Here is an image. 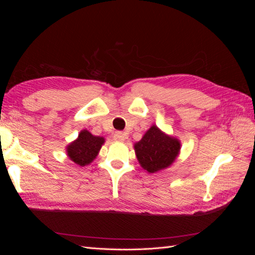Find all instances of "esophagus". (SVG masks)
Instances as JSON below:
<instances>
[{
  "mask_svg": "<svg viewBox=\"0 0 255 255\" xmlns=\"http://www.w3.org/2000/svg\"><path fill=\"white\" fill-rule=\"evenodd\" d=\"M114 139L115 140H119V141H123L126 139V134L123 132H120V130H118V132H116L114 134Z\"/></svg>",
  "mask_w": 255,
  "mask_h": 255,
  "instance_id": "esophagus-1",
  "label": "esophagus"
}]
</instances>
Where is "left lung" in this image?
Listing matches in <instances>:
<instances>
[{"label":"left lung","mask_w":255,"mask_h":255,"mask_svg":"<svg viewBox=\"0 0 255 255\" xmlns=\"http://www.w3.org/2000/svg\"><path fill=\"white\" fill-rule=\"evenodd\" d=\"M139 164L146 171L157 172L170 166L181 149L180 141L153 126L134 145Z\"/></svg>","instance_id":"1"}]
</instances>
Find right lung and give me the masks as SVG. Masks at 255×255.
Segmentation results:
<instances>
[{"label":"right lung","instance_id":"add662e5","mask_svg":"<svg viewBox=\"0 0 255 255\" xmlns=\"http://www.w3.org/2000/svg\"><path fill=\"white\" fill-rule=\"evenodd\" d=\"M103 143V137L94 136L88 130L84 129L80 133L78 139L68 145V156L75 164L86 166L96 158Z\"/></svg>","mask_w":255,"mask_h":255}]
</instances>
